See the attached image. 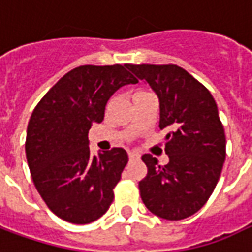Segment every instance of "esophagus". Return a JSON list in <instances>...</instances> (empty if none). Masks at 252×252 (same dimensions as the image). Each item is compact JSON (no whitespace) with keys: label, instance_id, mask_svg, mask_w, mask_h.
Masks as SVG:
<instances>
[{"label":"esophagus","instance_id":"esophagus-1","mask_svg":"<svg viewBox=\"0 0 252 252\" xmlns=\"http://www.w3.org/2000/svg\"><path fill=\"white\" fill-rule=\"evenodd\" d=\"M128 157H129V160H137V159H140V155H139V154L132 153V151L128 153Z\"/></svg>","mask_w":252,"mask_h":252}]
</instances>
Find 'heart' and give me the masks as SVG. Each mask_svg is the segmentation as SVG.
Wrapping results in <instances>:
<instances>
[{
  "label": "heart",
  "instance_id": "1",
  "mask_svg": "<svg viewBox=\"0 0 252 252\" xmlns=\"http://www.w3.org/2000/svg\"><path fill=\"white\" fill-rule=\"evenodd\" d=\"M139 93H142V92H139Z\"/></svg>",
  "mask_w": 252,
  "mask_h": 252
}]
</instances>
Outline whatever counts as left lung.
Returning <instances> with one entry per match:
<instances>
[{
	"mask_svg": "<svg viewBox=\"0 0 252 252\" xmlns=\"http://www.w3.org/2000/svg\"><path fill=\"white\" fill-rule=\"evenodd\" d=\"M159 99V128L167 131L160 166L143 155L146 178L139 182L147 209L166 220H182L204 206L216 188L225 160V135L209 90L175 64H128Z\"/></svg>",
	"mask_w": 252,
	"mask_h": 252,
	"instance_id": "left-lung-1",
	"label": "left lung"
}]
</instances>
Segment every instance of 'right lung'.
Returning a JSON list of instances; mask_svg holds the SVG:
<instances>
[{"mask_svg":"<svg viewBox=\"0 0 252 252\" xmlns=\"http://www.w3.org/2000/svg\"><path fill=\"white\" fill-rule=\"evenodd\" d=\"M137 83L120 66H81L63 75L40 99L28 123L25 154L36 189L58 217L89 224L109 209L128 163L123 148L93 155L89 129L123 86Z\"/></svg>","mask_w":252,"mask_h":252,"instance_id":"add662e5","label":"right lung"}]
</instances>
